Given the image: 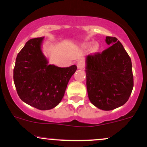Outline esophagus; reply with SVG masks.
<instances>
[{"label": "esophagus", "instance_id": "34e87169", "mask_svg": "<svg viewBox=\"0 0 147 147\" xmlns=\"http://www.w3.org/2000/svg\"><path fill=\"white\" fill-rule=\"evenodd\" d=\"M77 68L80 69V70H83L84 67V62L83 61H79L77 63Z\"/></svg>", "mask_w": 147, "mask_h": 147}]
</instances>
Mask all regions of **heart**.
<instances>
[{"mask_svg": "<svg viewBox=\"0 0 147 147\" xmlns=\"http://www.w3.org/2000/svg\"><path fill=\"white\" fill-rule=\"evenodd\" d=\"M98 48H99V45H98V44H94L93 45V47H92V49H93V51H98Z\"/></svg>", "mask_w": 147, "mask_h": 147, "instance_id": "b5f03b06", "label": "heart"}]
</instances>
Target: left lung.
Here are the masks:
<instances>
[{
	"label": "left lung",
	"mask_w": 147,
	"mask_h": 147,
	"mask_svg": "<svg viewBox=\"0 0 147 147\" xmlns=\"http://www.w3.org/2000/svg\"><path fill=\"white\" fill-rule=\"evenodd\" d=\"M109 48L86 58V88L93 105L109 111L123 105L133 88L130 56L117 38L106 37Z\"/></svg>",
	"instance_id": "left-lung-1"
}]
</instances>
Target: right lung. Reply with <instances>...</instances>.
I'll return each instance as SVG.
<instances>
[{"label": "right lung", "instance_id": "obj_1", "mask_svg": "<svg viewBox=\"0 0 147 147\" xmlns=\"http://www.w3.org/2000/svg\"><path fill=\"white\" fill-rule=\"evenodd\" d=\"M43 39L33 38L26 43L16 59L13 78L22 101L40 110H48L60 103L77 66L49 65L42 51Z\"/></svg>", "mask_w": 147, "mask_h": 147}]
</instances>
